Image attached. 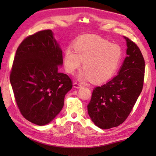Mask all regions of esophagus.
Segmentation results:
<instances>
[{"mask_svg":"<svg viewBox=\"0 0 156 156\" xmlns=\"http://www.w3.org/2000/svg\"><path fill=\"white\" fill-rule=\"evenodd\" d=\"M82 87V84L80 83H78L77 82H75L74 83V87L76 88H79Z\"/></svg>","mask_w":156,"mask_h":156,"instance_id":"34e87169","label":"esophagus"}]
</instances>
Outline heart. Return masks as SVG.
<instances>
[{
	"label": "heart",
	"instance_id": "heart-1",
	"mask_svg": "<svg viewBox=\"0 0 156 156\" xmlns=\"http://www.w3.org/2000/svg\"><path fill=\"white\" fill-rule=\"evenodd\" d=\"M73 48L74 51L70 48L64 51L65 69L74 74L83 62L84 71L79 76L82 80L90 78L94 82L108 80L117 70L122 57L120 46L98 36L82 37L75 41Z\"/></svg>",
	"mask_w": 156,
	"mask_h": 156
}]
</instances>
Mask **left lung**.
Masks as SVG:
<instances>
[{
    "instance_id": "1",
    "label": "left lung",
    "mask_w": 156,
    "mask_h": 156,
    "mask_svg": "<svg viewBox=\"0 0 156 156\" xmlns=\"http://www.w3.org/2000/svg\"><path fill=\"white\" fill-rule=\"evenodd\" d=\"M127 57L118 74L96 87L88 107L92 122L103 129L117 127L130 114L143 89L145 60L137 44L128 37Z\"/></svg>"
}]
</instances>
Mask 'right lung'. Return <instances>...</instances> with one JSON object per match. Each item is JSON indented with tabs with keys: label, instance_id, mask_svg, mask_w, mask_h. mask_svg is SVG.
<instances>
[{
	"label": "right lung",
	"instance_id": "right-lung-1",
	"mask_svg": "<svg viewBox=\"0 0 156 156\" xmlns=\"http://www.w3.org/2000/svg\"><path fill=\"white\" fill-rule=\"evenodd\" d=\"M62 64V51L49 29L28 36L16 49L10 82L20 112L33 123H49L64 107L73 85L58 72Z\"/></svg>",
	"mask_w": 156,
	"mask_h": 156
}]
</instances>
